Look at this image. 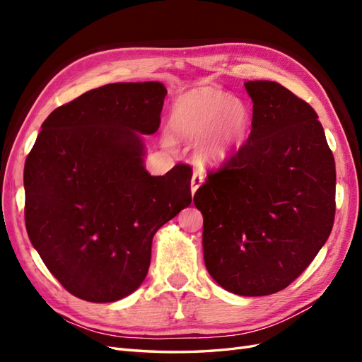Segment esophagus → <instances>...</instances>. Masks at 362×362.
<instances>
[{
    "label": "esophagus",
    "instance_id": "esophagus-1",
    "mask_svg": "<svg viewBox=\"0 0 362 362\" xmlns=\"http://www.w3.org/2000/svg\"><path fill=\"white\" fill-rule=\"evenodd\" d=\"M202 182H204V175L199 170H194L193 177H192V193L193 194L201 187Z\"/></svg>",
    "mask_w": 362,
    "mask_h": 362
}]
</instances>
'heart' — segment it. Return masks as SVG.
Instances as JSON below:
<instances>
[{
	"label": "heart",
	"mask_w": 362,
	"mask_h": 362,
	"mask_svg": "<svg viewBox=\"0 0 362 362\" xmlns=\"http://www.w3.org/2000/svg\"><path fill=\"white\" fill-rule=\"evenodd\" d=\"M172 133L199 141L194 156L202 166H221L243 146L250 127L246 105L217 87L202 86L177 98L170 110Z\"/></svg>",
	"instance_id": "1"
}]
</instances>
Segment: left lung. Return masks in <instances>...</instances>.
Here are the masks:
<instances>
[{"label": "left lung", "mask_w": 362, "mask_h": 362, "mask_svg": "<svg viewBox=\"0 0 362 362\" xmlns=\"http://www.w3.org/2000/svg\"><path fill=\"white\" fill-rule=\"evenodd\" d=\"M245 87L254 103L249 139L193 202L210 276L234 294L267 296L288 287L329 237L335 161L310 104L275 81Z\"/></svg>", "instance_id": "8db88e82"}]
</instances>
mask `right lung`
Listing matches in <instances>:
<instances>
[{"mask_svg": "<svg viewBox=\"0 0 362 362\" xmlns=\"http://www.w3.org/2000/svg\"><path fill=\"white\" fill-rule=\"evenodd\" d=\"M168 90L163 83H115L56 108L24 168L25 226L48 270L71 294L105 303L148 275L158 229L192 202V169H145Z\"/></svg>", "mask_w": 362, "mask_h": 362, "instance_id": "add662e5", "label": "right lung"}]
</instances>
